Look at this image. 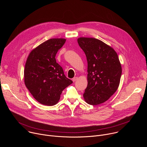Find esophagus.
<instances>
[{
    "instance_id": "esophagus-1",
    "label": "esophagus",
    "mask_w": 147,
    "mask_h": 147,
    "mask_svg": "<svg viewBox=\"0 0 147 147\" xmlns=\"http://www.w3.org/2000/svg\"><path fill=\"white\" fill-rule=\"evenodd\" d=\"M77 80V77H74V78L72 79V80H73V82H75Z\"/></svg>"
}]
</instances>
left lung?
<instances>
[{
    "mask_svg": "<svg viewBox=\"0 0 147 147\" xmlns=\"http://www.w3.org/2000/svg\"><path fill=\"white\" fill-rule=\"evenodd\" d=\"M88 62V85L83 94L86 102L96 105L107 101L117 90L121 66L115 51L94 38L77 39Z\"/></svg>",
    "mask_w": 147,
    "mask_h": 147,
    "instance_id": "1",
    "label": "left lung"
}]
</instances>
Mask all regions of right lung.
I'll return each mask as SVG.
<instances>
[{"mask_svg": "<svg viewBox=\"0 0 147 147\" xmlns=\"http://www.w3.org/2000/svg\"><path fill=\"white\" fill-rule=\"evenodd\" d=\"M65 42L63 38H52L44 42L30 52L26 63V86L33 97L45 105H56L62 91L73 83L55 59Z\"/></svg>", "mask_w": 147, "mask_h": 147, "instance_id": "right-lung-1", "label": "right lung"}]
</instances>
